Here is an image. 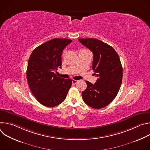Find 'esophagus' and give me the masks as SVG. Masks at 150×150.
<instances>
[{"label": "esophagus", "instance_id": "obj_1", "mask_svg": "<svg viewBox=\"0 0 150 150\" xmlns=\"http://www.w3.org/2000/svg\"><path fill=\"white\" fill-rule=\"evenodd\" d=\"M72 83H73V84H75L76 83H77V82H78V81L75 80V79H72Z\"/></svg>", "mask_w": 150, "mask_h": 150}]
</instances>
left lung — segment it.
I'll return each instance as SVG.
<instances>
[{
  "label": "left lung",
  "instance_id": "1",
  "mask_svg": "<svg viewBox=\"0 0 150 150\" xmlns=\"http://www.w3.org/2000/svg\"><path fill=\"white\" fill-rule=\"evenodd\" d=\"M79 41L93 53L92 69L98 76L94 84L86 81L82 92L83 101L98 109L109 105L116 97L122 81L123 69L119 55L109 45L96 38H79Z\"/></svg>",
  "mask_w": 150,
  "mask_h": 150
}]
</instances>
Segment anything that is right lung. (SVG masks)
<instances>
[{
	"label": "right lung",
	"mask_w": 150,
	"mask_h": 150,
	"mask_svg": "<svg viewBox=\"0 0 150 150\" xmlns=\"http://www.w3.org/2000/svg\"><path fill=\"white\" fill-rule=\"evenodd\" d=\"M72 41L54 38L36 47L28 62L27 78L37 100L47 107H54L65 100L72 85L71 79L57 76L54 71L62 68L63 49Z\"/></svg>",
	"instance_id": "add662e5"
}]
</instances>
